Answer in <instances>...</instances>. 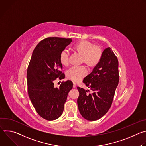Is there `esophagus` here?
<instances>
[{"label":"esophagus","mask_w":146,"mask_h":146,"mask_svg":"<svg viewBox=\"0 0 146 146\" xmlns=\"http://www.w3.org/2000/svg\"><path fill=\"white\" fill-rule=\"evenodd\" d=\"M76 87V84L75 82H73V88H75Z\"/></svg>","instance_id":"1"}]
</instances>
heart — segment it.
<instances>
[{"mask_svg": "<svg viewBox=\"0 0 146 146\" xmlns=\"http://www.w3.org/2000/svg\"><path fill=\"white\" fill-rule=\"evenodd\" d=\"M73 50L82 56L81 63H84L89 68H95L99 64L103 55L102 48L98 45H94L88 41L82 40L75 44ZM70 52L66 48L62 50L59 55V60L62 65L68 66L69 64ZM87 74V70L84 66H74L66 72L68 79L74 82L79 81Z\"/></svg>", "mask_w": 146, "mask_h": 146, "instance_id": "b5f03b06", "label": "heart"}]
</instances>
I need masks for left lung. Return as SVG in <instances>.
<instances>
[{"label": "left lung", "mask_w": 146, "mask_h": 146, "mask_svg": "<svg viewBox=\"0 0 146 146\" xmlns=\"http://www.w3.org/2000/svg\"><path fill=\"white\" fill-rule=\"evenodd\" d=\"M82 82L93 92L77 87L79 111L87 120H98L110 109L119 82L118 60L110 47L103 51L99 64Z\"/></svg>", "instance_id": "left-lung-1"}]
</instances>
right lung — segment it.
Listing matches in <instances>:
<instances>
[{"instance_id": "add662e5", "label": "right lung", "mask_w": 146, "mask_h": 146, "mask_svg": "<svg viewBox=\"0 0 146 146\" xmlns=\"http://www.w3.org/2000/svg\"><path fill=\"white\" fill-rule=\"evenodd\" d=\"M72 38L50 37L41 40L35 47L27 70L28 92L38 115L48 121L58 118L63 113L64 104L73 83L68 80L55 88L54 81L65 78L59 60L60 52Z\"/></svg>"}]
</instances>
